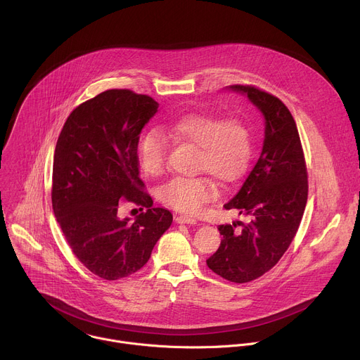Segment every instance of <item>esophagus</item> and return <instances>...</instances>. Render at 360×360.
<instances>
[{
	"label": "esophagus",
	"mask_w": 360,
	"mask_h": 360,
	"mask_svg": "<svg viewBox=\"0 0 360 360\" xmlns=\"http://www.w3.org/2000/svg\"><path fill=\"white\" fill-rule=\"evenodd\" d=\"M175 222H176V224H189V225H193V224H196L198 221H196V218H193V217L178 215V217L175 218Z\"/></svg>",
	"instance_id": "esophagus-1"
}]
</instances>
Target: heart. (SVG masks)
Segmentation results:
<instances>
[{
    "mask_svg": "<svg viewBox=\"0 0 360 360\" xmlns=\"http://www.w3.org/2000/svg\"><path fill=\"white\" fill-rule=\"evenodd\" d=\"M178 139L198 146L195 169L210 172L225 184L240 179L250 162L252 138L245 121L222 118L210 112H191L168 125ZM168 138L161 128L148 129L139 142V164L149 176H160L167 168ZM218 193L208 175L176 176L161 186L160 199L184 214H198Z\"/></svg>",
    "mask_w": 360,
    "mask_h": 360,
    "instance_id": "obj_1",
    "label": "heart"
}]
</instances>
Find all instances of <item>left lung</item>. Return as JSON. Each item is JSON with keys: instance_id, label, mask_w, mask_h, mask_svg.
I'll return each instance as SVG.
<instances>
[{"instance_id": "left-lung-1", "label": "left lung", "mask_w": 360, "mask_h": 360, "mask_svg": "<svg viewBox=\"0 0 360 360\" xmlns=\"http://www.w3.org/2000/svg\"><path fill=\"white\" fill-rule=\"evenodd\" d=\"M265 117L261 157L238 193L224 207L250 217L249 224L219 225L221 246L207 265L221 278L246 283L271 271L300 225L307 200V171L296 122L283 102L253 85H231Z\"/></svg>"}]
</instances>
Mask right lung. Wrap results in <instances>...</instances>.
<instances>
[{"mask_svg":"<svg viewBox=\"0 0 360 360\" xmlns=\"http://www.w3.org/2000/svg\"><path fill=\"white\" fill-rule=\"evenodd\" d=\"M158 102L129 89H108L67 118L53 165V210L78 261L94 275L117 281L139 271L172 224L153 208L139 178L138 142ZM122 201L145 207L134 223L119 218Z\"/></svg>","mask_w":360,"mask_h":360,"instance_id":"add662e5","label":"right lung"}]
</instances>
